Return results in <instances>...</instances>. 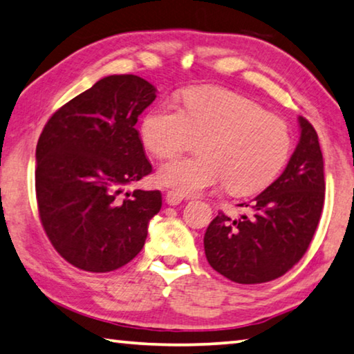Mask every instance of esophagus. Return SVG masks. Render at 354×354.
<instances>
[{
	"label": "esophagus",
	"mask_w": 354,
	"mask_h": 354,
	"mask_svg": "<svg viewBox=\"0 0 354 354\" xmlns=\"http://www.w3.org/2000/svg\"><path fill=\"white\" fill-rule=\"evenodd\" d=\"M165 201L170 206H176L183 201V195H179L175 190H168L167 195H165Z\"/></svg>",
	"instance_id": "esophagus-1"
}]
</instances>
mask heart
Masks as SVG:
<instances>
[{
	"label": "heart",
	"instance_id": "1",
	"mask_svg": "<svg viewBox=\"0 0 354 354\" xmlns=\"http://www.w3.org/2000/svg\"><path fill=\"white\" fill-rule=\"evenodd\" d=\"M183 106L159 104L145 113L142 142L157 159L181 153L201 137L198 156L183 157L157 171L160 186L197 195L225 181L233 194L260 190L276 178L291 149L282 118L255 100L218 86H195L181 94Z\"/></svg>",
	"mask_w": 354,
	"mask_h": 354
}]
</instances>
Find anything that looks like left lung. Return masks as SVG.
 Returning a JSON list of instances; mask_svg holds the SVG:
<instances>
[{"label": "left lung", "instance_id": "obj_1", "mask_svg": "<svg viewBox=\"0 0 354 354\" xmlns=\"http://www.w3.org/2000/svg\"><path fill=\"white\" fill-rule=\"evenodd\" d=\"M301 137L287 168L271 186L239 206L221 211L205 233L207 263L236 283H263L290 271L306 254L324 203V165L315 129L299 116Z\"/></svg>", "mask_w": 354, "mask_h": 354}]
</instances>
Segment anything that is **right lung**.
I'll return each instance as SVG.
<instances>
[{"label":"right lung","mask_w":354,"mask_h":354,"mask_svg":"<svg viewBox=\"0 0 354 354\" xmlns=\"http://www.w3.org/2000/svg\"><path fill=\"white\" fill-rule=\"evenodd\" d=\"M154 99L142 77H104L56 110L39 137V217L56 252L78 269L127 265L160 211L159 190L124 192L153 170L136 124Z\"/></svg>","instance_id":"add662e5"}]
</instances>
